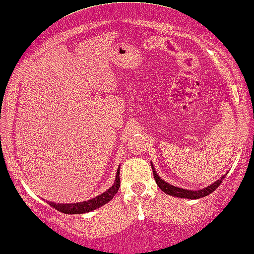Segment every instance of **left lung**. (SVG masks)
I'll return each instance as SVG.
<instances>
[{
	"mask_svg": "<svg viewBox=\"0 0 254 254\" xmlns=\"http://www.w3.org/2000/svg\"><path fill=\"white\" fill-rule=\"evenodd\" d=\"M151 167H152V172H153L154 180H156V183L165 193L170 194V196H173V197L187 198V199H199V198H201V197H205V196H207V194L212 193L213 191H214L220 185H221L223 179L226 178V174L222 175L221 178H220L219 180H216L215 182H213L212 185L207 186L206 188L198 189V190H188V189H183V188H179V187L172 186V185H170V183H167L166 181H164V180L157 174V171L154 170L152 163H151Z\"/></svg>",
	"mask_w": 254,
	"mask_h": 254,
	"instance_id": "1",
	"label": "left lung"
}]
</instances>
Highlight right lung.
Segmentation results:
<instances>
[{"mask_svg":"<svg viewBox=\"0 0 254 254\" xmlns=\"http://www.w3.org/2000/svg\"><path fill=\"white\" fill-rule=\"evenodd\" d=\"M119 171H120V166L118 167V170H117L115 183H113L111 188H109L105 192L98 194V196H96L95 198H91L89 200L80 201V203H71V204H61V203H54V201H47V203L49 204L50 206L56 208L57 211L65 213V214H83V213L94 211V209H96L98 207L103 206V205H105L106 203H109V201L116 196V193L118 192L119 187H120Z\"/></svg>","mask_w":254,"mask_h":254,"instance_id":"1","label":"right lung"}]
</instances>
